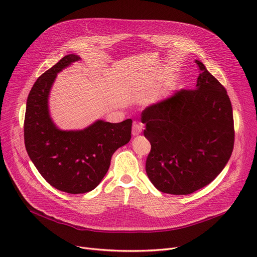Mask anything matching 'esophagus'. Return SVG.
<instances>
[{
  "label": "esophagus",
  "mask_w": 257,
  "mask_h": 257,
  "mask_svg": "<svg viewBox=\"0 0 257 257\" xmlns=\"http://www.w3.org/2000/svg\"><path fill=\"white\" fill-rule=\"evenodd\" d=\"M143 132V124L142 123H138V121H136V123L133 124V127H132V136L133 137H137V136H140V134Z\"/></svg>",
  "instance_id": "obj_1"
}]
</instances>
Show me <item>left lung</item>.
Segmentation results:
<instances>
[{"instance_id":"8db88e82","label":"left lung","mask_w":257,"mask_h":257,"mask_svg":"<svg viewBox=\"0 0 257 257\" xmlns=\"http://www.w3.org/2000/svg\"><path fill=\"white\" fill-rule=\"evenodd\" d=\"M196 88L175 91L141 114L151 144L146 172L158 191L188 195L223 171L234 144L233 113L224 86L199 60Z\"/></svg>"}]
</instances>
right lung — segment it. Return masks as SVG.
I'll return each instance as SVG.
<instances>
[{
    "label": "right lung",
    "instance_id": "obj_1",
    "mask_svg": "<svg viewBox=\"0 0 257 257\" xmlns=\"http://www.w3.org/2000/svg\"><path fill=\"white\" fill-rule=\"evenodd\" d=\"M64 56L40 76L26 104L24 137L27 153L53 187L69 194L96 188L110 166L112 154L131 139L132 119L109 123L98 119L82 130H61L49 110V94L57 74L80 60Z\"/></svg>",
    "mask_w": 257,
    "mask_h": 257
}]
</instances>
